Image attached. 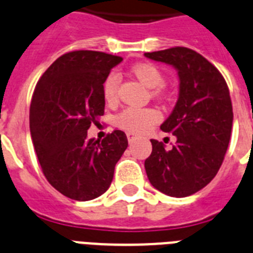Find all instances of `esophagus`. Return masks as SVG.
Segmentation results:
<instances>
[{
  "mask_svg": "<svg viewBox=\"0 0 253 253\" xmlns=\"http://www.w3.org/2000/svg\"><path fill=\"white\" fill-rule=\"evenodd\" d=\"M136 135H133V133H127V139H128V143H132V141H135L136 140Z\"/></svg>",
  "mask_w": 253,
  "mask_h": 253,
  "instance_id": "esophagus-1",
  "label": "esophagus"
}]
</instances>
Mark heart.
I'll return each instance as SVG.
<instances>
[{"label":"heart","mask_w":253,"mask_h":253,"mask_svg":"<svg viewBox=\"0 0 253 253\" xmlns=\"http://www.w3.org/2000/svg\"><path fill=\"white\" fill-rule=\"evenodd\" d=\"M132 74L141 84L152 88L153 96H161L163 94L165 77L157 65L152 63H140L132 67ZM120 76L117 73H110L103 84V97L105 103L113 105L118 101V90H120ZM158 110L153 108H136L130 107L121 112L117 117V125L123 130L133 133H143L148 131L153 125L159 121Z\"/></svg>","instance_id":"1"}]
</instances>
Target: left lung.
I'll use <instances>...</instances> for the list:
<instances>
[{
  "mask_svg": "<svg viewBox=\"0 0 253 253\" xmlns=\"http://www.w3.org/2000/svg\"><path fill=\"white\" fill-rule=\"evenodd\" d=\"M144 55L175 67L180 78L177 103L161 125L177 140L171 150L150 140L146 175L163 194L188 197L205 188L224 161L233 126L228 84L217 68L192 48L176 46Z\"/></svg>",
  "mask_w": 253,
  "mask_h": 253,
  "instance_id": "left-lung-1",
  "label": "left lung"
}]
</instances>
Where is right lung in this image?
Returning a JSON list of instances; mask_svg holds the SVG:
<instances>
[{
	"label": "right lung",
	"mask_w": 253,
	"mask_h": 253,
	"mask_svg": "<svg viewBox=\"0 0 253 253\" xmlns=\"http://www.w3.org/2000/svg\"><path fill=\"white\" fill-rule=\"evenodd\" d=\"M122 60L100 51H71L36 84L29 110L36 154L47 181L74 201H91L107 192L128 145L121 130L101 141L87 137V130L104 114V81Z\"/></svg>",
	"instance_id": "1"
}]
</instances>
